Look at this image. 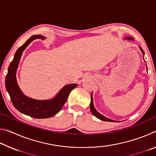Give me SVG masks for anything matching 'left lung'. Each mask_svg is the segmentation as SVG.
<instances>
[{
  "mask_svg": "<svg viewBox=\"0 0 156 156\" xmlns=\"http://www.w3.org/2000/svg\"><path fill=\"white\" fill-rule=\"evenodd\" d=\"M126 38L127 39H131V40H133V38H130V37H126ZM142 53V54L144 55V52L143 51V49H142L140 47H139ZM90 109H91V112L92 113V114L96 116V118H99L100 120H101L102 121H107V122H117V121H115V120H111L109 118H107L106 117H105L104 115H102V114H100V113H98L95 109V107L94 106V103H93V97H92V94L91 95V103H90Z\"/></svg>",
  "mask_w": 156,
  "mask_h": 156,
  "instance_id": "1",
  "label": "left lung"
}]
</instances>
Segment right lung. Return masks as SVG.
I'll return each mask as SVG.
<instances>
[{"label": "right lung", "mask_w": 156, "mask_h": 156, "mask_svg": "<svg viewBox=\"0 0 156 156\" xmlns=\"http://www.w3.org/2000/svg\"><path fill=\"white\" fill-rule=\"evenodd\" d=\"M41 38L44 40V37L41 35H34L25 42L18 49L15 53L14 59L10 63L8 72L5 78V87L10 96L12 104L20 112L34 118H47L58 113L66 102L70 92L76 87V84H67L60 91L57 96L51 100H36L25 96L21 92L18 86L16 73L19 63L21 55L31 41L34 39Z\"/></svg>", "instance_id": "obj_1"}]
</instances>
